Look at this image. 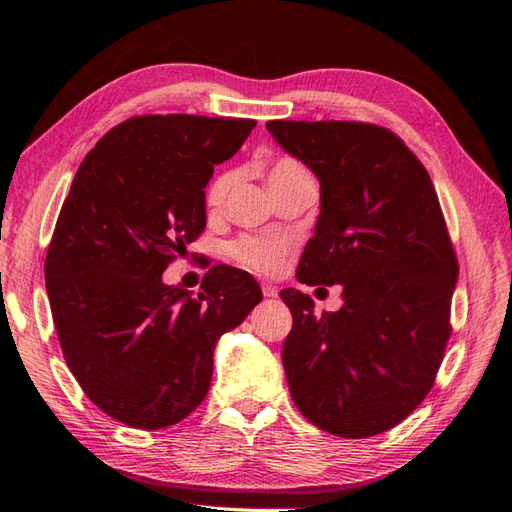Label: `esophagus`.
Instances as JSON below:
<instances>
[{
    "label": "esophagus",
    "mask_w": 512,
    "mask_h": 512,
    "mask_svg": "<svg viewBox=\"0 0 512 512\" xmlns=\"http://www.w3.org/2000/svg\"><path fill=\"white\" fill-rule=\"evenodd\" d=\"M261 291H264L266 298H276V296H279V287L272 285V283H264V285H261Z\"/></svg>",
    "instance_id": "obj_1"
}]
</instances>
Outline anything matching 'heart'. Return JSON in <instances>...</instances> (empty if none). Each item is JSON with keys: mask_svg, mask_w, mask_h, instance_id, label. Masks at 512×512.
<instances>
[{"mask_svg": "<svg viewBox=\"0 0 512 512\" xmlns=\"http://www.w3.org/2000/svg\"><path fill=\"white\" fill-rule=\"evenodd\" d=\"M309 171L304 169L302 163H298L296 158L281 156L276 158L270 165L268 171V182L274 193L283 191L289 184H294L302 178H306ZM238 180V171L236 169H225L218 175H214L212 182L208 184L206 191V206L212 212H218L227 201V195ZM287 251V242L285 240H266V238H253V236H242L236 242L229 246L231 257L240 261L242 266L255 268L261 272H270L276 266L281 264V257Z\"/></svg>", "mask_w": 512, "mask_h": 512, "instance_id": "1", "label": "heart"}]
</instances>
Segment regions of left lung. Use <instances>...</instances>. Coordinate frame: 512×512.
I'll return each mask as SVG.
<instances>
[{
  "instance_id": "8db88e82",
  "label": "left lung",
  "mask_w": 512,
  "mask_h": 512,
  "mask_svg": "<svg viewBox=\"0 0 512 512\" xmlns=\"http://www.w3.org/2000/svg\"><path fill=\"white\" fill-rule=\"evenodd\" d=\"M319 180L321 212L298 281L343 285V306L315 315L298 289L283 343L291 399L315 427L362 440L427 397L450 337L459 264L437 193L416 154L364 122H266Z\"/></svg>"
}]
</instances>
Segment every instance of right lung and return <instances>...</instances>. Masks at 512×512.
<instances>
[{"label":"right lung","instance_id":"obj_1","mask_svg":"<svg viewBox=\"0 0 512 512\" xmlns=\"http://www.w3.org/2000/svg\"><path fill=\"white\" fill-rule=\"evenodd\" d=\"M255 120L137 115L83 158L47 251L53 324L70 373L111 418L171 427L206 399L214 347L240 326L261 289L212 266L201 291L163 272L206 229L214 165L236 154Z\"/></svg>","mask_w":512,"mask_h":512}]
</instances>
